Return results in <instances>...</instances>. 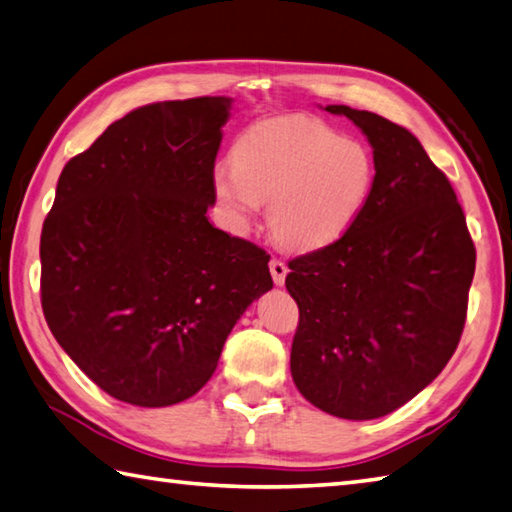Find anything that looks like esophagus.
Masks as SVG:
<instances>
[{
	"mask_svg": "<svg viewBox=\"0 0 512 512\" xmlns=\"http://www.w3.org/2000/svg\"><path fill=\"white\" fill-rule=\"evenodd\" d=\"M269 272H272V278H274L276 285H283L289 269H287V265L283 263V260L272 258V260H269Z\"/></svg>",
	"mask_w": 512,
	"mask_h": 512,
	"instance_id": "esophagus-1",
	"label": "esophagus"
}]
</instances>
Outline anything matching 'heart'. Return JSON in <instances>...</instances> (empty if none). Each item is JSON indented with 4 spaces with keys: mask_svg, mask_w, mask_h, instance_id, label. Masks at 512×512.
I'll use <instances>...</instances> for the list:
<instances>
[{
    "mask_svg": "<svg viewBox=\"0 0 512 512\" xmlns=\"http://www.w3.org/2000/svg\"><path fill=\"white\" fill-rule=\"evenodd\" d=\"M218 165L211 187L238 229L267 202V227L278 245L310 254L350 234L376 185L374 153L343 138L314 115L258 120Z\"/></svg>",
    "mask_w": 512,
    "mask_h": 512,
    "instance_id": "b5f03b06",
    "label": "heart"
}]
</instances>
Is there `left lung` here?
Returning a JSON list of instances; mask_svg holds the SVG:
<instances>
[{
    "mask_svg": "<svg viewBox=\"0 0 512 512\" xmlns=\"http://www.w3.org/2000/svg\"><path fill=\"white\" fill-rule=\"evenodd\" d=\"M359 127L376 185L356 225L332 247L289 260L298 305L292 379L341 419H379L437 379L464 332L475 243L446 173L408 129L330 104Z\"/></svg>",
    "mask_w": 512,
    "mask_h": 512,
    "instance_id": "obj_1",
    "label": "left lung"
}]
</instances>
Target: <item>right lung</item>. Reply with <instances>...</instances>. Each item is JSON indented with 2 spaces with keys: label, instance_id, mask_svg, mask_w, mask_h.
Returning a JSON list of instances; mask_svg holds the SVG:
<instances>
[{
  "label": "right lung",
  "instance_id": "obj_1",
  "mask_svg": "<svg viewBox=\"0 0 512 512\" xmlns=\"http://www.w3.org/2000/svg\"><path fill=\"white\" fill-rule=\"evenodd\" d=\"M231 98L140 106L57 180L42 227V310L113 399L180 403L214 374L231 327L272 289L269 254L209 223Z\"/></svg>",
  "mask_w": 512,
  "mask_h": 512
}]
</instances>
